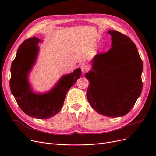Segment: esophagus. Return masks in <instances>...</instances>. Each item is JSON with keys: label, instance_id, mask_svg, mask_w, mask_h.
<instances>
[{"label": "esophagus", "instance_id": "obj_1", "mask_svg": "<svg viewBox=\"0 0 156 156\" xmlns=\"http://www.w3.org/2000/svg\"><path fill=\"white\" fill-rule=\"evenodd\" d=\"M81 69L83 73H85L89 70V66L87 64H83L81 67Z\"/></svg>", "mask_w": 156, "mask_h": 156}]
</instances>
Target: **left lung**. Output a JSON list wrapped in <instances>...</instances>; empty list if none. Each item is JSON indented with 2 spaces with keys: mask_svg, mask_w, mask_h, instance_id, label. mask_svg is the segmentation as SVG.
Instances as JSON below:
<instances>
[{
  "mask_svg": "<svg viewBox=\"0 0 156 156\" xmlns=\"http://www.w3.org/2000/svg\"><path fill=\"white\" fill-rule=\"evenodd\" d=\"M111 35V48L96 55L92 69L85 74L91 107L103 116H123L134 107L143 88V62L131 39L116 31Z\"/></svg>",
  "mask_w": 156,
  "mask_h": 156,
  "instance_id": "1",
  "label": "left lung"
}]
</instances>
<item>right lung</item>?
<instances>
[{"instance_id":"right-lung-1","label":"right lung","mask_w":156,"mask_h":156,"mask_svg":"<svg viewBox=\"0 0 156 156\" xmlns=\"http://www.w3.org/2000/svg\"><path fill=\"white\" fill-rule=\"evenodd\" d=\"M39 42H42L40 39L33 37L19 46L11 67L9 86L22 111L29 116L43 119L60 111L69 89L81 76L82 71L77 68L73 73L63 75L48 92H34L29 82V74L37 59Z\"/></svg>"}]
</instances>
